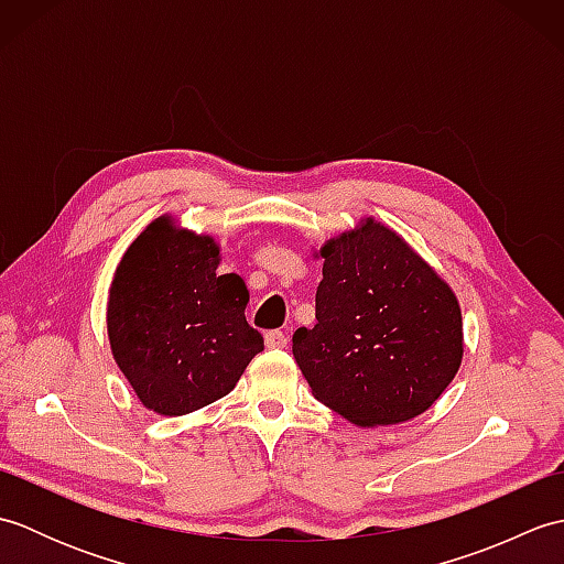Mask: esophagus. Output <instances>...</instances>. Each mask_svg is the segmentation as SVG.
I'll return each mask as SVG.
<instances>
[{
	"label": "esophagus",
	"instance_id": "1",
	"mask_svg": "<svg viewBox=\"0 0 564 564\" xmlns=\"http://www.w3.org/2000/svg\"><path fill=\"white\" fill-rule=\"evenodd\" d=\"M263 344L269 346V349H285L289 346V337L281 329H271L267 332V337H263Z\"/></svg>",
	"mask_w": 564,
	"mask_h": 564
}]
</instances>
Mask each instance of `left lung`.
<instances>
[{"label": "left lung", "instance_id": "1", "mask_svg": "<svg viewBox=\"0 0 564 564\" xmlns=\"http://www.w3.org/2000/svg\"><path fill=\"white\" fill-rule=\"evenodd\" d=\"M315 327L293 334L313 394L358 426L426 412L463 358L453 291L404 239L368 218L319 249Z\"/></svg>", "mask_w": 564, "mask_h": 564}]
</instances>
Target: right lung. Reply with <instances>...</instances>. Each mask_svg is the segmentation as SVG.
<instances>
[{
  "label": "right lung",
  "instance_id": "obj_1",
  "mask_svg": "<svg viewBox=\"0 0 564 564\" xmlns=\"http://www.w3.org/2000/svg\"><path fill=\"white\" fill-rule=\"evenodd\" d=\"M218 263L213 237L178 230L166 215L118 263L106 307L111 351L152 412L182 416L225 398L263 351L245 317V281L218 275Z\"/></svg>",
  "mask_w": 564,
  "mask_h": 564
}]
</instances>
